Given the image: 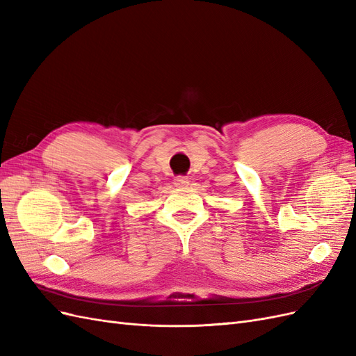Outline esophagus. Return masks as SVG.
I'll use <instances>...</instances> for the list:
<instances>
[{"instance_id":"esophagus-1","label":"esophagus","mask_w":356,"mask_h":356,"mask_svg":"<svg viewBox=\"0 0 356 356\" xmlns=\"http://www.w3.org/2000/svg\"><path fill=\"white\" fill-rule=\"evenodd\" d=\"M188 182H190V181H188L187 177H177V178L174 179V184H175V187H178V188L187 187Z\"/></svg>"}]
</instances>
